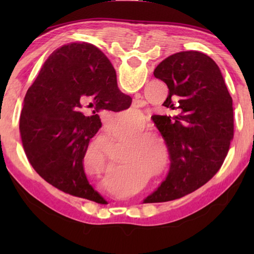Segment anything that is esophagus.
<instances>
[{
    "label": "esophagus",
    "instance_id": "34e87169",
    "mask_svg": "<svg viewBox=\"0 0 254 254\" xmlns=\"http://www.w3.org/2000/svg\"><path fill=\"white\" fill-rule=\"evenodd\" d=\"M139 98H140V96H139V95H135V98H134V100H133L132 106L134 107V109H137V107L140 106V104H139Z\"/></svg>",
    "mask_w": 254,
    "mask_h": 254
}]
</instances>
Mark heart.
<instances>
[{
	"label": "heart",
	"instance_id": "heart-1",
	"mask_svg": "<svg viewBox=\"0 0 254 254\" xmlns=\"http://www.w3.org/2000/svg\"><path fill=\"white\" fill-rule=\"evenodd\" d=\"M153 137H156V133H153L151 131H140L133 134L128 141L131 143H144L145 140H151Z\"/></svg>",
	"mask_w": 254,
	"mask_h": 254
}]
</instances>
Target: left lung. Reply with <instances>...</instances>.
<instances>
[{"label":"left lung","instance_id":"obj_1","mask_svg":"<svg viewBox=\"0 0 254 254\" xmlns=\"http://www.w3.org/2000/svg\"><path fill=\"white\" fill-rule=\"evenodd\" d=\"M102 63L113 68L100 50ZM168 86L162 106L175 115H152L166 141L170 169L144 203L182 198L212 179L224 162L234 135L233 104L220 67L199 51L169 56L153 71Z\"/></svg>","mask_w":254,"mask_h":254}]
</instances>
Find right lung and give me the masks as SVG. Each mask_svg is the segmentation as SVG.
Masks as SVG:
<instances>
[{
  "label": "right lung",
  "mask_w": 254,
  "mask_h": 254,
  "mask_svg": "<svg viewBox=\"0 0 254 254\" xmlns=\"http://www.w3.org/2000/svg\"><path fill=\"white\" fill-rule=\"evenodd\" d=\"M131 102L96 47L85 42L60 47L24 97L20 134L29 162L59 190L102 204L104 199L86 178L83 159L102 127L101 110L120 112Z\"/></svg>",
  "instance_id": "obj_1"
}]
</instances>
